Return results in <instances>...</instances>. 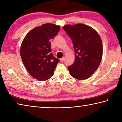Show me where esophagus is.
Listing matches in <instances>:
<instances>
[{
  "mask_svg": "<svg viewBox=\"0 0 122 122\" xmlns=\"http://www.w3.org/2000/svg\"><path fill=\"white\" fill-rule=\"evenodd\" d=\"M64 60H65V58H64V57H62V58L60 59V61H61V62H63Z\"/></svg>",
  "mask_w": 122,
  "mask_h": 122,
  "instance_id": "obj_1",
  "label": "esophagus"
}]
</instances>
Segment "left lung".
I'll list each match as a JSON object with an SVG mask.
<instances>
[{"mask_svg":"<svg viewBox=\"0 0 122 122\" xmlns=\"http://www.w3.org/2000/svg\"><path fill=\"white\" fill-rule=\"evenodd\" d=\"M63 30L71 39L75 51V61L68 70L76 79L89 78L100 66L103 45L100 35L94 28L83 24L67 25Z\"/></svg>","mask_w":122,"mask_h":122,"instance_id":"left-lung-1","label":"left lung"}]
</instances>
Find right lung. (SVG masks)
Segmentation results:
<instances>
[{"mask_svg":"<svg viewBox=\"0 0 122 122\" xmlns=\"http://www.w3.org/2000/svg\"><path fill=\"white\" fill-rule=\"evenodd\" d=\"M60 26L45 24L30 30L20 47V56L29 74L39 81L52 77L59 60L51 53L50 39L56 36Z\"/></svg>","mask_w":122,"mask_h":122,"instance_id":"add662e5","label":"right lung"}]
</instances>
